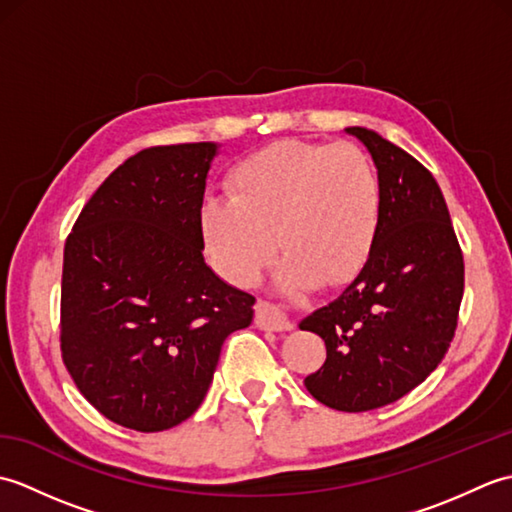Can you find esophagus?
I'll return each instance as SVG.
<instances>
[{"mask_svg": "<svg viewBox=\"0 0 512 512\" xmlns=\"http://www.w3.org/2000/svg\"><path fill=\"white\" fill-rule=\"evenodd\" d=\"M255 323L259 330H270V332H284L292 328L286 310L264 299H259L255 306Z\"/></svg>", "mask_w": 512, "mask_h": 512, "instance_id": "obj_1", "label": "esophagus"}]
</instances>
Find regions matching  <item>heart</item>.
Instances as JSON below:
<instances>
[{"label": "heart", "instance_id": "obj_1", "mask_svg": "<svg viewBox=\"0 0 512 512\" xmlns=\"http://www.w3.org/2000/svg\"><path fill=\"white\" fill-rule=\"evenodd\" d=\"M228 198L202 206V237L220 273L250 286L279 246L288 286L341 284L365 264L383 213V184L361 147L279 140L237 160Z\"/></svg>", "mask_w": 512, "mask_h": 512}]
</instances>
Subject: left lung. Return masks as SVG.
<instances>
[{
  "mask_svg": "<svg viewBox=\"0 0 512 512\" xmlns=\"http://www.w3.org/2000/svg\"><path fill=\"white\" fill-rule=\"evenodd\" d=\"M372 154L383 213L361 273L301 330L325 341L303 385L325 407L369 411L418 387L449 352L464 295V257L431 171L365 127L347 129Z\"/></svg>",
  "mask_w": 512,
  "mask_h": 512,
  "instance_id": "8db88e82",
  "label": "left lung"
}]
</instances>
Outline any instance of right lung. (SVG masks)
I'll list each match as a JSON object with an SVG mask.
<instances>
[{
    "label": "right lung",
    "instance_id": "obj_1",
    "mask_svg": "<svg viewBox=\"0 0 512 512\" xmlns=\"http://www.w3.org/2000/svg\"><path fill=\"white\" fill-rule=\"evenodd\" d=\"M211 143L147 147L94 191L63 248L61 358L85 400L154 433L202 405L255 297L204 264Z\"/></svg>",
    "mask_w": 512,
    "mask_h": 512
}]
</instances>
